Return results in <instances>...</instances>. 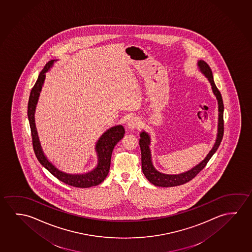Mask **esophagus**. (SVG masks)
<instances>
[{
	"instance_id": "esophagus-1",
	"label": "esophagus",
	"mask_w": 252,
	"mask_h": 252,
	"mask_svg": "<svg viewBox=\"0 0 252 252\" xmlns=\"http://www.w3.org/2000/svg\"><path fill=\"white\" fill-rule=\"evenodd\" d=\"M139 126H140V121L137 120L136 118H132V119L128 120L127 129L129 131H133Z\"/></svg>"
}]
</instances>
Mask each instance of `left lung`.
I'll list each match as a JSON object with an SVG mask.
<instances>
[{"label": "left lung", "mask_w": 252, "mask_h": 252, "mask_svg": "<svg viewBox=\"0 0 252 252\" xmlns=\"http://www.w3.org/2000/svg\"><path fill=\"white\" fill-rule=\"evenodd\" d=\"M197 66L199 70L209 80L214 95L217 97V105H218V124H217L216 142L214 144L212 149L206 156L205 159H202L201 162L197 164L195 167L184 172V173H182V174H164V173L157 170L154 166L153 160H152L151 150H150L151 138L147 132L142 131L140 134L142 171H143V174L146 176V178L155 186L163 187V188L179 186V185L185 184L187 182L191 181L192 179L194 178V176H196V174L200 171L202 170L205 167L206 164L213 156L214 154L217 152L218 147L220 146L221 140H222V136H223V102H222L221 93L219 92V90L217 89V85L214 82L213 74H212L211 69L208 65V63L204 62L203 60H199L197 62Z\"/></svg>", "instance_id": "obj_1"}]
</instances>
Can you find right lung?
Masks as SVG:
<instances>
[{"instance_id": "1", "label": "right lung", "mask_w": 252, "mask_h": 252, "mask_svg": "<svg viewBox=\"0 0 252 252\" xmlns=\"http://www.w3.org/2000/svg\"><path fill=\"white\" fill-rule=\"evenodd\" d=\"M57 61L58 60L54 59L47 63L43 70L39 74L38 78L31 90V95L29 98L28 118L31 126L34 152L39 162L41 163L47 170L49 171L51 174H53L59 181L76 188H91V187L97 186L106 178L108 174L112 150L116 146V144L124 137L125 129L121 125H118L109 128L100 136V138L98 139L95 146V151L97 153V164L93 170L85 174H68L65 172L59 170L58 167H55L54 165L48 159L46 155H44L43 148L41 147L38 133L35 127V112L40 93L42 91L43 83L46 77L45 73L52 68L54 63Z\"/></svg>"}]
</instances>
